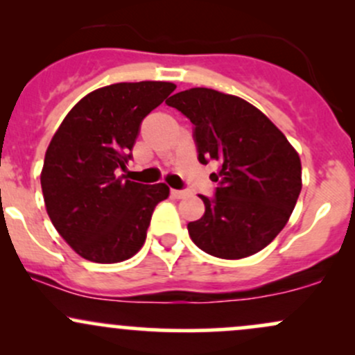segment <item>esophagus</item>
<instances>
[{
  "instance_id": "esophagus-1",
  "label": "esophagus",
  "mask_w": 355,
  "mask_h": 355,
  "mask_svg": "<svg viewBox=\"0 0 355 355\" xmlns=\"http://www.w3.org/2000/svg\"><path fill=\"white\" fill-rule=\"evenodd\" d=\"M171 197L173 198H184V197H187V192L185 190H173L171 189Z\"/></svg>"
}]
</instances>
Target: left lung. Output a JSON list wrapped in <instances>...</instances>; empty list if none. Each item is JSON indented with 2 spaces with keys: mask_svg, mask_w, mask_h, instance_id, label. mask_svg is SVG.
I'll list each match as a JSON object with an SVG mask.
<instances>
[{
  "mask_svg": "<svg viewBox=\"0 0 355 355\" xmlns=\"http://www.w3.org/2000/svg\"><path fill=\"white\" fill-rule=\"evenodd\" d=\"M166 104L196 126L198 162L217 159L216 197L187 229L202 251L220 259L256 254L285 227L302 190V162L286 136L258 107L207 87L177 92Z\"/></svg>",
  "mask_w": 355,
  "mask_h": 355,
  "instance_id": "8db88e82",
  "label": "left lung"
}]
</instances>
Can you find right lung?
Instances as JSON below:
<instances>
[{
	"instance_id": "1",
	"label": "right lung",
	"mask_w": 355,
	"mask_h": 355,
	"mask_svg": "<svg viewBox=\"0 0 355 355\" xmlns=\"http://www.w3.org/2000/svg\"><path fill=\"white\" fill-rule=\"evenodd\" d=\"M175 87L143 80L96 89L53 135L40 175L46 214L84 259L121 263L145 244L151 214L170 189L123 180L116 171L126 168L141 121Z\"/></svg>"
}]
</instances>
